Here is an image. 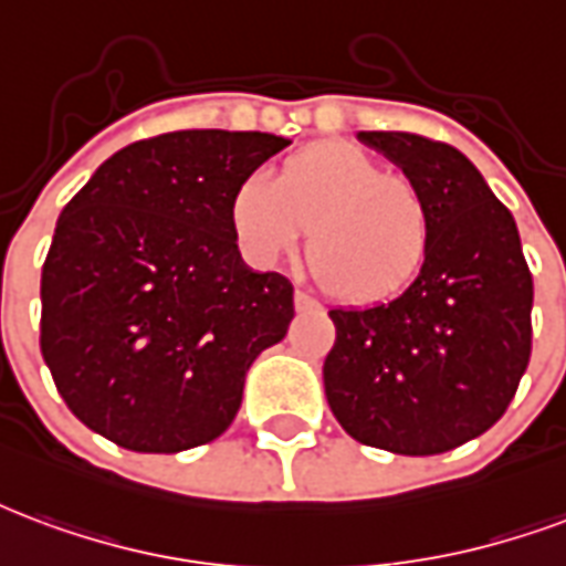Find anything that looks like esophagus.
Wrapping results in <instances>:
<instances>
[{"mask_svg": "<svg viewBox=\"0 0 566 566\" xmlns=\"http://www.w3.org/2000/svg\"><path fill=\"white\" fill-rule=\"evenodd\" d=\"M294 305H296V312H312V308H321V303H317L315 296H308L305 291H296Z\"/></svg>", "mask_w": 566, "mask_h": 566, "instance_id": "esophagus-1", "label": "esophagus"}]
</instances>
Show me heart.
I'll return each mask as SVG.
<instances>
[{"mask_svg": "<svg viewBox=\"0 0 566 566\" xmlns=\"http://www.w3.org/2000/svg\"><path fill=\"white\" fill-rule=\"evenodd\" d=\"M228 224L261 266L294 251L308 228L312 270L347 303L405 291L432 245V209L420 186L347 144L296 153L275 182L263 174L242 179L228 200Z\"/></svg>", "mask_w": 566, "mask_h": 566, "instance_id": "b5f03b06", "label": "heart"}]
</instances>
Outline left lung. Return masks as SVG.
<instances>
[{
	"mask_svg": "<svg viewBox=\"0 0 566 566\" xmlns=\"http://www.w3.org/2000/svg\"><path fill=\"white\" fill-rule=\"evenodd\" d=\"M413 179L432 245L399 296L333 308L326 401L354 441L438 455L504 417L531 359L534 279L516 221L455 146L408 132H359Z\"/></svg>",
	"mask_w": 566,
	"mask_h": 566,
	"instance_id": "obj_1",
	"label": "left lung"
}]
</instances>
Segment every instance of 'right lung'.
Here are the masks:
<instances>
[{
    "instance_id": "1",
    "label": "right lung",
    "mask_w": 566,
    "mask_h": 566,
    "mask_svg": "<svg viewBox=\"0 0 566 566\" xmlns=\"http://www.w3.org/2000/svg\"><path fill=\"white\" fill-rule=\"evenodd\" d=\"M291 140L195 128L113 153L56 221L41 357L71 413L134 453L216 441L245 371L294 321V287L240 258L228 200Z\"/></svg>"
}]
</instances>
